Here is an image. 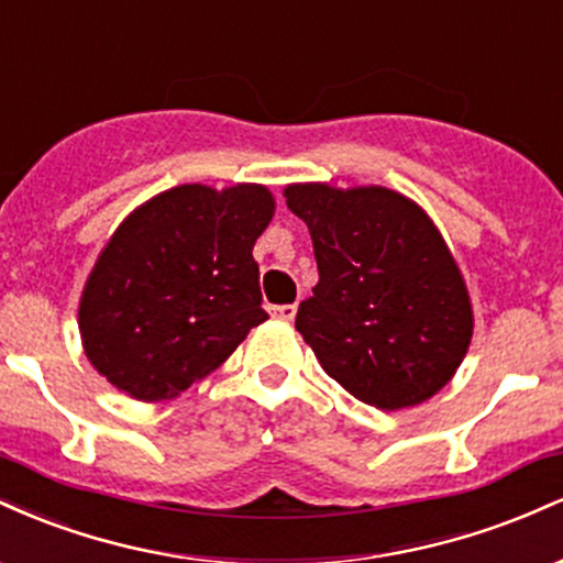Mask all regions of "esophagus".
Here are the masks:
<instances>
[{
  "instance_id": "1",
  "label": "esophagus",
  "mask_w": 563,
  "mask_h": 563,
  "mask_svg": "<svg viewBox=\"0 0 563 563\" xmlns=\"http://www.w3.org/2000/svg\"><path fill=\"white\" fill-rule=\"evenodd\" d=\"M273 314L280 320H294L296 318V303H280V307H273Z\"/></svg>"
}]
</instances>
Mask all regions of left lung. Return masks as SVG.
<instances>
[{
    "instance_id": "8db88e82",
    "label": "left lung",
    "mask_w": 563,
    "mask_h": 563,
    "mask_svg": "<svg viewBox=\"0 0 563 563\" xmlns=\"http://www.w3.org/2000/svg\"><path fill=\"white\" fill-rule=\"evenodd\" d=\"M283 196L318 260L320 280L299 303L296 331L322 371L378 410L444 389L468 352L474 307L431 217L380 185L294 183Z\"/></svg>"
}]
</instances>
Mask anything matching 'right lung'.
<instances>
[{"label":"right lung","instance_id":"obj_1","mask_svg":"<svg viewBox=\"0 0 563 563\" xmlns=\"http://www.w3.org/2000/svg\"><path fill=\"white\" fill-rule=\"evenodd\" d=\"M275 217L269 187L177 185L129 214L79 299L87 360L140 402L179 397L217 371L262 309L256 238Z\"/></svg>","mask_w":563,"mask_h":563}]
</instances>
